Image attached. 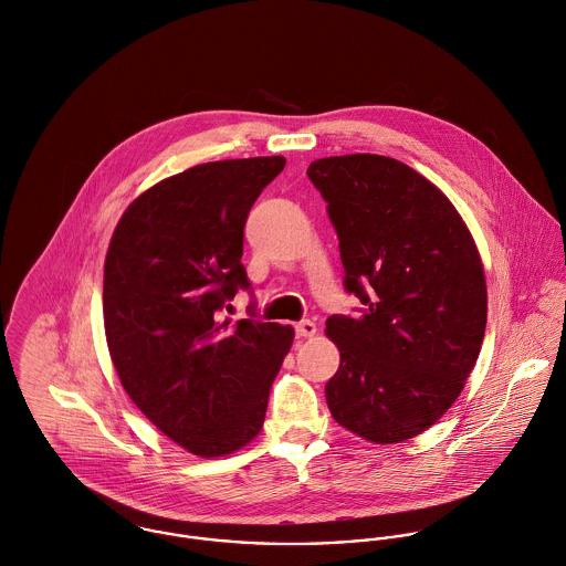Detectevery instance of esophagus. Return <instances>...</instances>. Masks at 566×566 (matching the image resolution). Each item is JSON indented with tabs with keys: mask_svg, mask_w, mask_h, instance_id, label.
I'll use <instances>...</instances> for the list:
<instances>
[{
	"mask_svg": "<svg viewBox=\"0 0 566 566\" xmlns=\"http://www.w3.org/2000/svg\"><path fill=\"white\" fill-rule=\"evenodd\" d=\"M295 335L300 339H311L317 335V326L311 322V319H304V322H297L295 324Z\"/></svg>",
	"mask_w": 566,
	"mask_h": 566,
	"instance_id": "34e87169",
	"label": "esophagus"
}]
</instances>
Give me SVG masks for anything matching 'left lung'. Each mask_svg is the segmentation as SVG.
<instances>
[{
	"label": "left lung",
	"mask_w": 566,
	"mask_h": 566,
	"mask_svg": "<svg viewBox=\"0 0 566 566\" xmlns=\"http://www.w3.org/2000/svg\"><path fill=\"white\" fill-rule=\"evenodd\" d=\"M306 175L339 235L343 286L363 304L326 322L340 352L328 409L369 442L411 440L476 363L488 317L479 251L447 195L398 159L324 157Z\"/></svg>",
	"instance_id": "1"
}]
</instances>
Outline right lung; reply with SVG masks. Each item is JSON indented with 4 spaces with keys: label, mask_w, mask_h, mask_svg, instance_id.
<instances>
[{
    "label": "right lung",
    "mask_w": 566,
    "mask_h": 566,
    "mask_svg": "<svg viewBox=\"0 0 566 566\" xmlns=\"http://www.w3.org/2000/svg\"><path fill=\"white\" fill-rule=\"evenodd\" d=\"M284 157L210 161L137 197L105 260V333L119 382L172 442L223 457L262 429L293 328L221 319L251 291L242 229Z\"/></svg>",
    "instance_id": "1"
}]
</instances>
